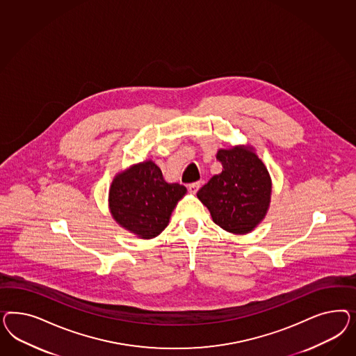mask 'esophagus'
Wrapping results in <instances>:
<instances>
[{"label":"esophagus","mask_w":356,"mask_h":356,"mask_svg":"<svg viewBox=\"0 0 356 356\" xmlns=\"http://www.w3.org/2000/svg\"><path fill=\"white\" fill-rule=\"evenodd\" d=\"M200 185H201L200 181H197V183L189 184V185H188V189H189V192H191V193L195 194L197 193V191L200 189Z\"/></svg>","instance_id":"obj_1"}]
</instances>
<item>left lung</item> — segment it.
<instances>
[{
	"mask_svg": "<svg viewBox=\"0 0 356 356\" xmlns=\"http://www.w3.org/2000/svg\"><path fill=\"white\" fill-rule=\"evenodd\" d=\"M222 172L214 175L197 193L214 223L227 232H252L266 216L271 198V177L252 146L219 149Z\"/></svg>",
	"mask_w": 356,
	"mask_h": 356,
	"instance_id": "obj_1",
	"label": "left lung"
}]
</instances>
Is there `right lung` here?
Returning <instances> with one entry per match:
<instances>
[{"instance_id": "1", "label": "right lung", "mask_w": 356, "mask_h": 356, "mask_svg": "<svg viewBox=\"0 0 356 356\" xmlns=\"http://www.w3.org/2000/svg\"><path fill=\"white\" fill-rule=\"evenodd\" d=\"M185 194L184 185L167 183L161 168L145 161L115 176L108 205L122 228L140 238H154L168 226L173 209Z\"/></svg>"}]
</instances>
